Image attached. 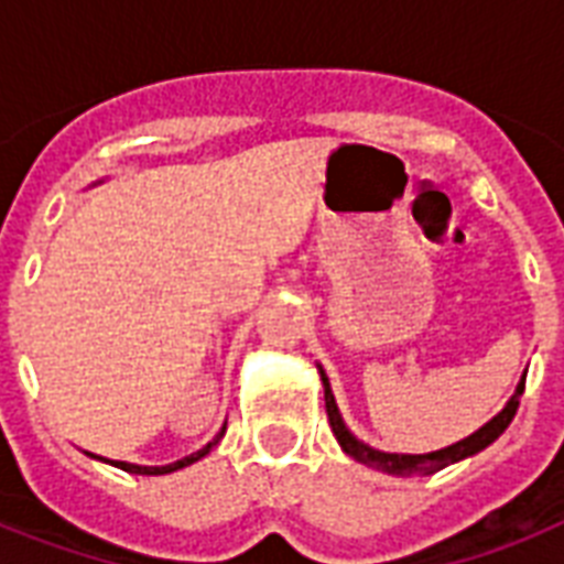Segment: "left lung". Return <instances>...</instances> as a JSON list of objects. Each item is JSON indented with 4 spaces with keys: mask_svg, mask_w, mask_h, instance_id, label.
I'll return each mask as SVG.
<instances>
[{
    "mask_svg": "<svg viewBox=\"0 0 564 564\" xmlns=\"http://www.w3.org/2000/svg\"><path fill=\"white\" fill-rule=\"evenodd\" d=\"M322 380H325V406H327V421H330V430H334V436L339 438V445L348 456H354L357 463L369 465V468H377V471L392 474V477H421V474H433L438 468H445L451 463H459L465 456L477 454L482 447H489L495 438L509 427V421L516 419L518 403H521V394H524V380L518 383L516 394L509 398V403L503 410L489 421V424H482L477 433H471L463 442H456L451 447H442V451H433V454H383V451H375V447L362 445L360 438L354 436L351 430L345 427L343 415L336 410L334 392H330V383H327L325 371H322Z\"/></svg>",
    "mask_w": 564,
    "mask_h": 564,
    "instance_id": "left-lung-1",
    "label": "left lung"
}]
</instances>
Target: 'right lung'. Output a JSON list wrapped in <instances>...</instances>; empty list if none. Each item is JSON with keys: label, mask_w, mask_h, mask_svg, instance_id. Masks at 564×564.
Wrapping results in <instances>:
<instances>
[{"label": "right lung", "mask_w": 564, "mask_h": 564, "mask_svg": "<svg viewBox=\"0 0 564 564\" xmlns=\"http://www.w3.org/2000/svg\"><path fill=\"white\" fill-rule=\"evenodd\" d=\"M221 436H225V430H221L219 436L213 438V442H207V445H204L202 451H195V454L184 456V459H178V463L161 465V468H145V465H131V463H113V465H117V468H122V471H128V474H172V471H178V468H184V465L198 463V459H202L204 454H210V447H213V445H219V438H221Z\"/></svg>", "instance_id": "obj_1"}]
</instances>
